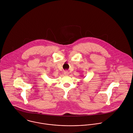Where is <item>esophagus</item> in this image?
Returning a JSON list of instances; mask_svg holds the SVG:
<instances>
[{
  "instance_id": "1",
  "label": "esophagus",
  "mask_w": 133,
  "mask_h": 133,
  "mask_svg": "<svg viewBox=\"0 0 133 133\" xmlns=\"http://www.w3.org/2000/svg\"><path fill=\"white\" fill-rule=\"evenodd\" d=\"M64 75H65L67 76V75H69V72H68V71H64Z\"/></svg>"
}]
</instances>
